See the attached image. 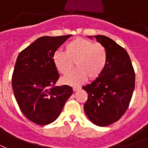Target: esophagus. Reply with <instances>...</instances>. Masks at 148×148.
Returning <instances> with one entry per match:
<instances>
[{
    "instance_id": "34e87169",
    "label": "esophagus",
    "mask_w": 148,
    "mask_h": 148,
    "mask_svg": "<svg viewBox=\"0 0 148 148\" xmlns=\"http://www.w3.org/2000/svg\"><path fill=\"white\" fill-rule=\"evenodd\" d=\"M73 91H75H75H78L79 90H80V87H75H75H73Z\"/></svg>"
}]
</instances>
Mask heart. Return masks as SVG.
<instances>
[{
    "label": "heart",
    "instance_id": "1",
    "mask_svg": "<svg viewBox=\"0 0 148 148\" xmlns=\"http://www.w3.org/2000/svg\"><path fill=\"white\" fill-rule=\"evenodd\" d=\"M52 59L58 71L63 75L71 72L75 62L77 69L65 76L62 82L76 86L84 83L88 77L90 80L99 78L107 65L108 56L102 44L77 37L66 44L65 52H54Z\"/></svg>",
    "mask_w": 148,
    "mask_h": 148
}]
</instances>
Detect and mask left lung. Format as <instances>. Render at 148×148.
I'll return each instance as SVG.
<instances>
[{
	"instance_id": "8db88e82",
	"label": "left lung",
	"mask_w": 148,
	"mask_h": 148,
	"mask_svg": "<svg viewBox=\"0 0 148 148\" xmlns=\"http://www.w3.org/2000/svg\"><path fill=\"white\" fill-rule=\"evenodd\" d=\"M95 37L106 49L107 65L99 78L83 86L88 94L84 111L98 126H107L120 119L129 107L135 87V73L125 49L109 37Z\"/></svg>"
}]
</instances>
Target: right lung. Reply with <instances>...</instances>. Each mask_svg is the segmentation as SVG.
<instances>
[{
  "label": "right lung",
  "mask_w": 148,
  "mask_h": 148,
  "mask_svg": "<svg viewBox=\"0 0 148 148\" xmlns=\"http://www.w3.org/2000/svg\"><path fill=\"white\" fill-rule=\"evenodd\" d=\"M72 35L42 36L21 51L12 75V89L18 107L37 125L53 123L73 94L68 85L55 86L59 74L53 54Z\"/></svg>",
  "instance_id": "obj_1"
}]
</instances>
